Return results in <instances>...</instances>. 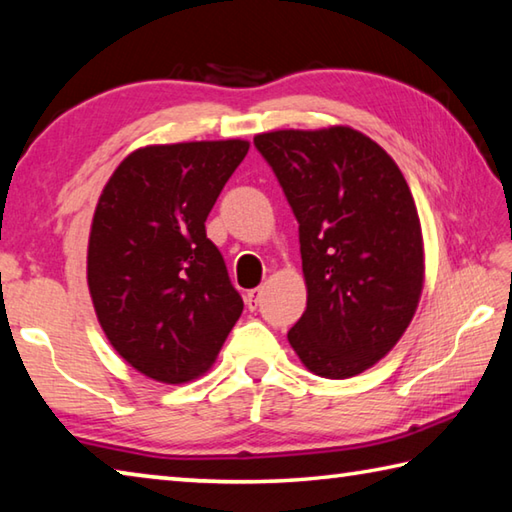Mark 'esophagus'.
<instances>
[{"label": "esophagus", "instance_id": "obj_1", "mask_svg": "<svg viewBox=\"0 0 512 512\" xmlns=\"http://www.w3.org/2000/svg\"><path fill=\"white\" fill-rule=\"evenodd\" d=\"M259 300H262V288H253V291L246 293V306H248L250 311L257 309Z\"/></svg>", "mask_w": 512, "mask_h": 512}]
</instances>
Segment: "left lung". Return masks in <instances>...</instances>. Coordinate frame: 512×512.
Instances as JSON below:
<instances>
[{"label": "left lung", "instance_id": "1", "mask_svg": "<svg viewBox=\"0 0 512 512\" xmlns=\"http://www.w3.org/2000/svg\"><path fill=\"white\" fill-rule=\"evenodd\" d=\"M300 224L306 311L288 331L304 367L351 378L387 356L423 291V237L392 156L351 127L255 136Z\"/></svg>", "mask_w": 512, "mask_h": 512}]
</instances>
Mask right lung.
<instances>
[{
  "instance_id": "obj_1",
  "label": "right lung",
  "mask_w": 512,
  "mask_h": 512,
  "mask_svg": "<svg viewBox=\"0 0 512 512\" xmlns=\"http://www.w3.org/2000/svg\"><path fill=\"white\" fill-rule=\"evenodd\" d=\"M248 147L239 138L141 147L98 199L87 253L98 322L159 383L206 374L244 311L206 219Z\"/></svg>"
}]
</instances>
